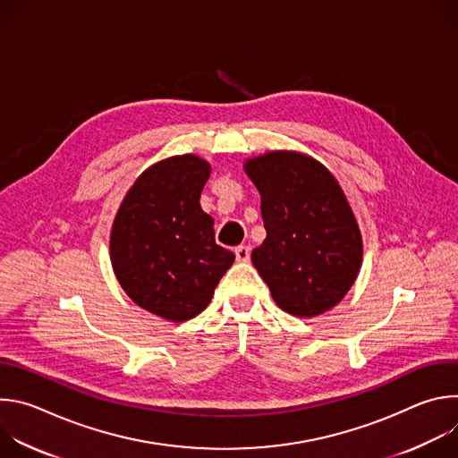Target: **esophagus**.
Here are the masks:
<instances>
[{
	"label": "esophagus",
	"instance_id": "esophagus-1",
	"mask_svg": "<svg viewBox=\"0 0 458 458\" xmlns=\"http://www.w3.org/2000/svg\"><path fill=\"white\" fill-rule=\"evenodd\" d=\"M250 251H251L250 246L241 244L235 248V259L239 260V263H246V260H250Z\"/></svg>",
	"mask_w": 458,
	"mask_h": 458
}]
</instances>
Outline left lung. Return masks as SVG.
<instances>
[{"instance_id":"8db88e82","label":"left lung","mask_w":458,"mask_h":458,"mask_svg":"<svg viewBox=\"0 0 458 458\" xmlns=\"http://www.w3.org/2000/svg\"><path fill=\"white\" fill-rule=\"evenodd\" d=\"M260 193L267 239L251 263L276 304L295 317H317L337 306L362 265L357 217L335 175L295 150H274L244 161Z\"/></svg>"}]
</instances>
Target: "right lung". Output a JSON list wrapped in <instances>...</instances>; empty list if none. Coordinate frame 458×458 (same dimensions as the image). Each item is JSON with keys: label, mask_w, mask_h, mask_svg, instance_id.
I'll return each instance as SVG.
<instances>
[{"label": "right lung", "mask_w": 458, "mask_h": 458, "mask_svg": "<svg viewBox=\"0 0 458 458\" xmlns=\"http://www.w3.org/2000/svg\"><path fill=\"white\" fill-rule=\"evenodd\" d=\"M210 170L193 154L154 163L128 188L112 223L110 260L121 288L170 322L199 315L235 260L216 244L214 219L199 205Z\"/></svg>", "instance_id": "obj_1"}]
</instances>
